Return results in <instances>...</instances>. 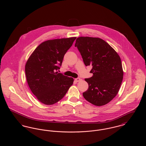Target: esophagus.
I'll use <instances>...</instances> for the list:
<instances>
[{
  "instance_id": "esophagus-1",
  "label": "esophagus",
  "mask_w": 146,
  "mask_h": 146,
  "mask_svg": "<svg viewBox=\"0 0 146 146\" xmlns=\"http://www.w3.org/2000/svg\"><path fill=\"white\" fill-rule=\"evenodd\" d=\"M82 79H80V78H77L76 79H75V80L76 81V82H80V81H81Z\"/></svg>"
}]
</instances>
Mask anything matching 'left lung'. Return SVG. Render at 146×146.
<instances>
[{"instance_id": "obj_1", "label": "left lung", "mask_w": 146, "mask_h": 146, "mask_svg": "<svg viewBox=\"0 0 146 146\" xmlns=\"http://www.w3.org/2000/svg\"><path fill=\"white\" fill-rule=\"evenodd\" d=\"M77 47L86 66L91 65L93 76L85 80L89 88L84 97L97 106L107 104L118 94L123 79L120 56L111 46L99 38L80 36L76 39Z\"/></svg>"}]
</instances>
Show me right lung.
Here are the masks:
<instances>
[{
    "label": "right lung",
    "instance_id": "1",
    "mask_svg": "<svg viewBox=\"0 0 146 146\" xmlns=\"http://www.w3.org/2000/svg\"><path fill=\"white\" fill-rule=\"evenodd\" d=\"M76 37L49 40L41 43L30 56L25 65L28 86L43 104H55L64 96L74 79L56 72L64 55Z\"/></svg>",
    "mask_w": 146,
    "mask_h": 146
}]
</instances>
